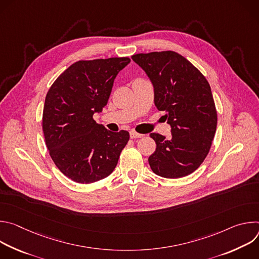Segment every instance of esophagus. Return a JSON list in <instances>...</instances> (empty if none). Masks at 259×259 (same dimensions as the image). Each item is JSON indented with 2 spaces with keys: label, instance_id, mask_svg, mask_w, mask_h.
Instances as JSON below:
<instances>
[{
  "label": "esophagus",
  "instance_id": "34e87169",
  "mask_svg": "<svg viewBox=\"0 0 259 259\" xmlns=\"http://www.w3.org/2000/svg\"><path fill=\"white\" fill-rule=\"evenodd\" d=\"M130 137H131L132 139H136V138H141V137H143V135H142V134H139V133H137V132H135V131H131V132H130Z\"/></svg>",
  "mask_w": 259,
  "mask_h": 259
}]
</instances>
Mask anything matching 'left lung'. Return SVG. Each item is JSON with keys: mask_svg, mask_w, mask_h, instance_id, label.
Returning <instances> with one entry per match:
<instances>
[{"mask_svg": "<svg viewBox=\"0 0 259 259\" xmlns=\"http://www.w3.org/2000/svg\"><path fill=\"white\" fill-rule=\"evenodd\" d=\"M154 87L155 105L164 110L171 137L150 136L157 149L149 163L154 173L180 178L197 170L207 157L217 126L211 88L201 71L173 51L140 53L131 57Z\"/></svg>", "mask_w": 259, "mask_h": 259, "instance_id": "left-lung-1", "label": "left lung"}]
</instances>
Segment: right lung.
Segmentation results:
<instances>
[{"label": "right lung", "mask_w": 259, "mask_h": 259, "mask_svg": "<svg viewBox=\"0 0 259 259\" xmlns=\"http://www.w3.org/2000/svg\"><path fill=\"white\" fill-rule=\"evenodd\" d=\"M128 57L77 61L50 87L43 110V132L57 168L79 183L107 177L116 168L129 132L108 131L93 120L106 105L114 81Z\"/></svg>", "instance_id": "obj_1"}]
</instances>
